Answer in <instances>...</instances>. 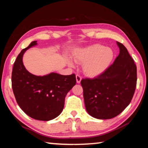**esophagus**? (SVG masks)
Listing matches in <instances>:
<instances>
[{"label": "esophagus", "instance_id": "obj_1", "mask_svg": "<svg viewBox=\"0 0 148 148\" xmlns=\"http://www.w3.org/2000/svg\"><path fill=\"white\" fill-rule=\"evenodd\" d=\"M76 82H77V84H79L80 82H81V80H82V77L80 76L79 75L77 74L76 76Z\"/></svg>", "mask_w": 148, "mask_h": 148}]
</instances>
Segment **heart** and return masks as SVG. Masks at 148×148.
Instances as JSON below:
<instances>
[{
    "mask_svg": "<svg viewBox=\"0 0 148 148\" xmlns=\"http://www.w3.org/2000/svg\"><path fill=\"white\" fill-rule=\"evenodd\" d=\"M114 57L113 50L99 44L77 49L74 53V61L83 63L82 69L84 74L89 77H95L103 73L113 61ZM67 62L69 65H72L71 60L69 59Z\"/></svg>",
    "mask_w": 148,
    "mask_h": 148,
    "instance_id": "1",
    "label": "heart"
}]
</instances>
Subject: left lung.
<instances>
[{
  "instance_id": "1",
  "label": "left lung",
  "mask_w": 148,
  "mask_h": 148,
  "mask_svg": "<svg viewBox=\"0 0 148 148\" xmlns=\"http://www.w3.org/2000/svg\"><path fill=\"white\" fill-rule=\"evenodd\" d=\"M116 43L119 54L114 63L97 77L81 81L87 113L97 119L118 116L130 104L136 89V64L126 47Z\"/></svg>"
}]
</instances>
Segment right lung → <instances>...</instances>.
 Segmentation results:
<instances>
[{"label": "right lung", "instance_id": "obj_1", "mask_svg": "<svg viewBox=\"0 0 148 148\" xmlns=\"http://www.w3.org/2000/svg\"><path fill=\"white\" fill-rule=\"evenodd\" d=\"M38 44L32 42L18 55L12 74V89L17 103L29 117L49 121L59 116L64 108L66 94L76 84V76L51 72L36 76L27 71L23 57L27 49Z\"/></svg>", "mask_w": 148, "mask_h": 148}]
</instances>
